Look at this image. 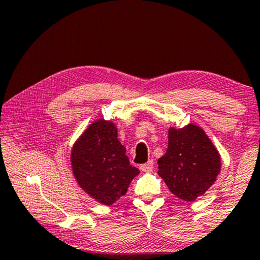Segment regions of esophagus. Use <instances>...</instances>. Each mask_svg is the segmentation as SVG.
Wrapping results in <instances>:
<instances>
[{
    "label": "esophagus",
    "instance_id": "esophagus-1",
    "mask_svg": "<svg viewBox=\"0 0 260 260\" xmlns=\"http://www.w3.org/2000/svg\"><path fill=\"white\" fill-rule=\"evenodd\" d=\"M153 168H154V161L153 160H149L148 162H147V164L140 166V169L142 170V172H145V173L152 172Z\"/></svg>",
    "mask_w": 260,
    "mask_h": 260
}]
</instances>
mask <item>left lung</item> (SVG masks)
<instances>
[{
    "label": "left lung",
    "instance_id": "obj_1",
    "mask_svg": "<svg viewBox=\"0 0 260 260\" xmlns=\"http://www.w3.org/2000/svg\"><path fill=\"white\" fill-rule=\"evenodd\" d=\"M157 174L170 192L191 202L214 184L220 170L219 154L201 127H170L168 148L157 160Z\"/></svg>",
    "mask_w": 260,
    "mask_h": 260
}]
</instances>
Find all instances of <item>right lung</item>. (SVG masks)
Listing matches in <instances>:
<instances>
[{"label":"right lung","instance_id":"1","mask_svg":"<svg viewBox=\"0 0 260 260\" xmlns=\"http://www.w3.org/2000/svg\"><path fill=\"white\" fill-rule=\"evenodd\" d=\"M71 165L80 188L105 205L125 195L140 173L131 166L126 148L118 140L117 127L103 119L91 123L75 143Z\"/></svg>","mask_w":260,"mask_h":260}]
</instances>
